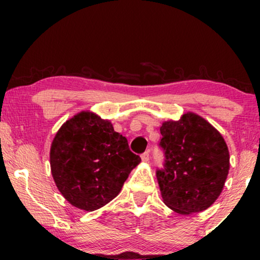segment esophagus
Listing matches in <instances>:
<instances>
[{
  "mask_svg": "<svg viewBox=\"0 0 260 260\" xmlns=\"http://www.w3.org/2000/svg\"><path fill=\"white\" fill-rule=\"evenodd\" d=\"M140 157H142V161H144V162H148L149 161V151H145V153H143L140 155Z\"/></svg>",
  "mask_w": 260,
  "mask_h": 260,
  "instance_id": "obj_1",
  "label": "esophagus"
}]
</instances>
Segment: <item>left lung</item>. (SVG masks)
<instances>
[{
    "mask_svg": "<svg viewBox=\"0 0 260 260\" xmlns=\"http://www.w3.org/2000/svg\"><path fill=\"white\" fill-rule=\"evenodd\" d=\"M160 133L165 164L156 177L162 202L184 215L211 207L230 170L229 148L221 134L194 112L162 122Z\"/></svg>",
    "mask_w": 260,
    "mask_h": 260,
    "instance_id": "8db88e82",
    "label": "left lung"
}]
</instances>
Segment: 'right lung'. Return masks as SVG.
Wrapping results in <instances>:
<instances>
[{
  "instance_id": "1",
  "label": "right lung",
  "mask_w": 260,
  "mask_h": 260,
  "mask_svg": "<svg viewBox=\"0 0 260 260\" xmlns=\"http://www.w3.org/2000/svg\"><path fill=\"white\" fill-rule=\"evenodd\" d=\"M139 162L126 137L91 111H80L66 121L50 149L51 174L58 190L70 204L85 211L116 198Z\"/></svg>"
}]
</instances>
